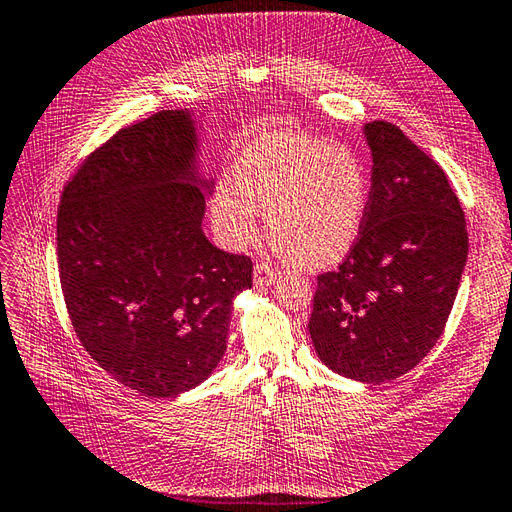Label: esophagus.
Returning a JSON list of instances; mask_svg holds the SVG:
<instances>
[{
  "instance_id": "1",
  "label": "esophagus",
  "mask_w": 512,
  "mask_h": 512,
  "mask_svg": "<svg viewBox=\"0 0 512 512\" xmlns=\"http://www.w3.org/2000/svg\"><path fill=\"white\" fill-rule=\"evenodd\" d=\"M279 270L268 266V264H257L255 266V273H253V279H255V286H273L275 281L279 279Z\"/></svg>"
}]
</instances>
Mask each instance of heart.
Wrapping results in <instances>:
<instances>
[{
  "label": "heart",
  "mask_w": 512,
  "mask_h": 512,
  "mask_svg": "<svg viewBox=\"0 0 512 512\" xmlns=\"http://www.w3.org/2000/svg\"><path fill=\"white\" fill-rule=\"evenodd\" d=\"M367 171L352 149L299 134H264L248 143L217 182L211 220L228 248H244L268 211L270 233L303 266L339 262L363 231Z\"/></svg>",
  "instance_id": "obj_1"
}]
</instances>
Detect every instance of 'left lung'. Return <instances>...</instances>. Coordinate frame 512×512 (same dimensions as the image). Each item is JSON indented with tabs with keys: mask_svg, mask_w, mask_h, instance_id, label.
Returning a JSON list of instances; mask_svg holds the SVG:
<instances>
[{
	"mask_svg": "<svg viewBox=\"0 0 512 512\" xmlns=\"http://www.w3.org/2000/svg\"><path fill=\"white\" fill-rule=\"evenodd\" d=\"M372 191L345 262L317 277L308 323L317 356L358 383H387L438 343L469 255L464 211L444 171L396 125L363 127Z\"/></svg>",
	"mask_w": 512,
	"mask_h": 512,
	"instance_id": "1",
	"label": "left lung"
}]
</instances>
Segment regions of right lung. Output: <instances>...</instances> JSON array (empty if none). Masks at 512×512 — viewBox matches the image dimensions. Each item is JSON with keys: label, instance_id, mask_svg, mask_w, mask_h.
Returning a JSON list of instances; mask_svg holds the SVG:
<instances>
[{"label": "right lung", "instance_id": "1", "mask_svg": "<svg viewBox=\"0 0 512 512\" xmlns=\"http://www.w3.org/2000/svg\"><path fill=\"white\" fill-rule=\"evenodd\" d=\"M193 110H162L96 149L63 189L61 288L76 336L118 383L151 398L202 385L226 352L253 264L202 231L213 178Z\"/></svg>", "mask_w": 512, "mask_h": 512}]
</instances>
